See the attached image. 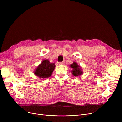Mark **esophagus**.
Instances as JSON below:
<instances>
[{
	"label": "esophagus",
	"mask_w": 122,
	"mask_h": 122,
	"mask_svg": "<svg viewBox=\"0 0 122 122\" xmlns=\"http://www.w3.org/2000/svg\"><path fill=\"white\" fill-rule=\"evenodd\" d=\"M58 64H59V65H64V64H65V62H64V61L59 62H58Z\"/></svg>",
	"instance_id": "1"
}]
</instances>
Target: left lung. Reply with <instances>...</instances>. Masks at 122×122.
Returning <instances> with one entry per match:
<instances>
[{"label": "left lung", "instance_id": "1", "mask_svg": "<svg viewBox=\"0 0 122 122\" xmlns=\"http://www.w3.org/2000/svg\"><path fill=\"white\" fill-rule=\"evenodd\" d=\"M70 67L73 69L72 73L74 76H78L82 74V71L80 68V66L77 65L76 62H73V64L70 65Z\"/></svg>", "mask_w": 122, "mask_h": 122}]
</instances>
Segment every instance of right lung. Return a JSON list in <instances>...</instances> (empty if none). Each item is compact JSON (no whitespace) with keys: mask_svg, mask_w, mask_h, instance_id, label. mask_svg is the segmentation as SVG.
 <instances>
[{"mask_svg":"<svg viewBox=\"0 0 122 122\" xmlns=\"http://www.w3.org/2000/svg\"><path fill=\"white\" fill-rule=\"evenodd\" d=\"M54 63H50L49 61L44 60L35 71V74L40 78H46L50 77L55 68Z\"/></svg>","mask_w":122,"mask_h":122,"instance_id":"obj_1","label":"right lung"}]
</instances>
